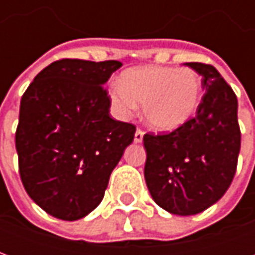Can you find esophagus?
Returning <instances> with one entry per match:
<instances>
[{
  "instance_id": "34e87169",
  "label": "esophagus",
  "mask_w": 255,
  "mask_h": 255,
  "mask_svg": "<svg viewBox=\"0 0 255 255\" xmlns=\"http://www.w3.org/2000/svg\"><path fill=\"white\" fill-rule=\"evenodd\" d=\"M143 135L144 132L142 129H136V132H135V136H133V140H135V143H140L142 140H143Z\"/></svg>"
}]
</instances>
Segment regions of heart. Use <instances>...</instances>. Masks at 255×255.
<instances>
[{"label":"heart","instance_id":"heart-1","mask_svg":"<svg viewBox=\"0 0 255 255\" xmlns=\"http://www.w3.org/2000/svg\"><path fill=\"white\" fill-rule=\"evenodd\" d=\"M201 79L191 68L143 65L123 72L108 95L120 119H129L142 104L144 123L155 131L183 127L201 102Z\"/></svg>","mask_w":255,"mask_h":255}]
</instances>
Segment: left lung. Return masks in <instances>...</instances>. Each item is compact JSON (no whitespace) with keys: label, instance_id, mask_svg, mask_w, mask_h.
<instances>
[{"label":"left lung","instance_id":"left-lung-1","mask_svg":"<svg viewBox=\"0 0 255 255\" xmlns=\"http://www.w3.org/2000/svg\"><path fill=\"white\" fill-rule=\"evenodd\" d=\"M202 76L205 94L195 117L165 135L146 133L144 180L166 212L191 216L223 197L235 176L241 150L238 100L219 71L186 63Z\"/></svg>","mask_w":255,"mask_h":255}]
</instances>
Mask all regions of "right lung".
<instances>
[{
  "label": "right lung",
  "instance_id": "1",
  "mask_svg": "<svg viewBox=\"0 0 255 255\" xmlns=\"http://www.w3.org/2000/svg\"><path fill=\"white\" fill-rule=\"evenodd\" d=\"M123 64L64 58L21 97L16 150L25 191L53 217L75 221L102 201L135 126L113 120L102 86Z\"/></svg>",
  "mask_w": 255,
  "mask_h": 255
}]
</instances>
